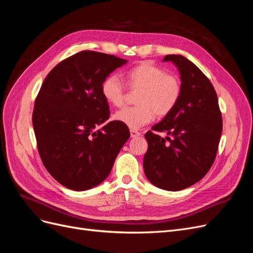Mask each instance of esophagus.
I'll return each instance as SVG.
<instances>
[{"label": "esophagus", "instance_id": "1", "mask_svg": "<svg viewBox=\"0 0 253 253\" xmlns=\"http://www.w3.org/2000/svg\"><path fill=\"white\" fill-rule=\"evenodd\" d=\"M129 133H131L132 138H136V137H139L140 136V133L138 131H136V129H131V131H129Z\"/></svg>", "mask_w": 253, "mask_h": 253}]
</instances>
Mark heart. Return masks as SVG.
<instances>
[{
    "label": "heart",
    "mask_w": 253,
    "mask_h": 253,
    "mask_svg": "<svg viewBox=\"0 0 253 253\" xmlns=\"http://www.w3.org/2000/svg\"><path fill=\"white\" fill-rule=\"evenodd\" d=\"M127 86L138 90L136 106L124 108L114 114V119L129 128H139L154 118L165 117L177 104L181 95V82L177 76L148 62L137 65L126 73ZM104 99L114 106L125 102L126 87L118 75L105 78L101 85Z\"/></svg>",
    "instance_id": "obj_1"
}]
</instances>
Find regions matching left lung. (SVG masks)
I'll use <instances>...</instances> for the list:
<instances>
[{
	"mask_svg": "<svg viewBox=\"0 0 253 253\" xmlns=\"http://www.w3.org/2000/svg\"><path fill=\"white\" fill-rule=\"evenodd\" d=\"M179 72L181 95L175 108L144 135L143 157L147 178L167 191H179L200 181L214 163L223 131L218 99L210 80L193 62L180 55H168Z\"/></svg>",
	"mask_w": 253,
	"mask_h": 253,
	"instance_id": "1",
	"label": "left lung"
}]
</instances>
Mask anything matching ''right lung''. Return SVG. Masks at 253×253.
I'll list each match as a JSON object with an SVG mask.
<instances>
[{"mask_svg":"<svg viewBox=\"0 0 253 253\" xmlns=\"http://www.w3.org/2000/svg\"><path fill=\"white\" fill-rule=\"evenodd\" d=\"M126 62L83 50L53 67L42 84L33 113L38 151L49 174L68 189L101 183L129 138L126 126L108 121L110 106L101 93L104 79Z\"/></svg>","mask_w":253,"mask_h":253,"instance_id":"right-lung-1","label":"right lung"}]
</instances>
